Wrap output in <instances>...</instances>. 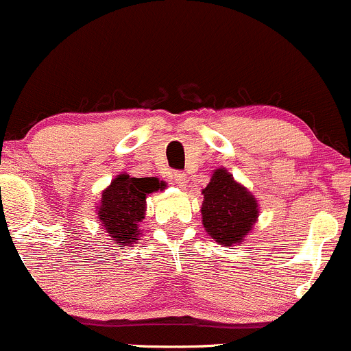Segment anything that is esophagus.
Listing matches in <instances>:
<instances>
[{
    "instance_id": "34e87169",
    "label": "esophagus",
    "mask_w": 351,
    "mask_h": 351,
    "mask_svg": "<svg viewBox=\"0 0 351 351\" xmlns=\"http://www.w3.org/2000/svg\"><path fill=\"white\" fill-rule=\"evenodd\" d=\"M171 182L176 184V186H179V187H186L187 186V176L184 174V172H172Z\"/></svg>"
}]
</instances>
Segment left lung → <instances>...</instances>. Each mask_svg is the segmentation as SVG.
Returning <instances> with one entry per match:
<instances>
[{
    "label": "left lung",
    "instance_id": "8db88e82",
    "mask_svg": "<svg viewBox=\"0 0 351 351\" xmlns=\"http://www.w3.org/2000/svg\"><path fill=\"white\" fill-rule=\"evenodd\" d=\"M202 224L217 243L232 246L251 231L258 217V202L224 169H217L202 191Z\"/></svg>",
    "mask_w": 351,
    "mask_h": 351
}]
</instances>
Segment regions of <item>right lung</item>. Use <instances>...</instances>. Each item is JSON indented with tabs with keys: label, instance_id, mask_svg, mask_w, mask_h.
Returning <instances> with one entry per match:
<instances>
[{
	"label": "right lung",
	"instance_id": "obj_1",
	"mask_svg": "<svg viewBox=\"0 0 351 351\" xmlns=\"http://www.w3.org/2000/svg\"><path fill=\"white\" fill-rule=\"evenodd\" d=\"M165 184L156 177H130L120 174L101 194L99 219L117 246L134 244L141 236L138 222L145 214V197L162 191Z\"/></svg>",
	"mask_w": 351,
	"mask_h": 351
}]
</instances>
